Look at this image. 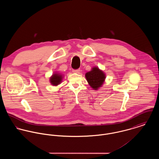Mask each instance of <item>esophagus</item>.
<instances>
[{
  "label": "esophagus",
  "mask_w": 159,
  "mask_h": 159,
  "mask_svg": "<svg viewBox=\"0 0 159 159\" xmlns=\"http://www.w3.org/2000/svg\"><path fill=\"white\" fill-rule=\"evenodd\" d=\"M72 71L73 72V73H78L80 71V69L79 68V69H76V70H72Z\"/></svg>",
  "instance_id": "obj_1"
}]
</instances>
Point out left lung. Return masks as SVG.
<instances>
[{"instance_id": "obj_1", "label": "left lung", "mask_w": 159, "mask_h": 159, "mask_svg": "<svg viewBox=\"0 0 159 159\" xmlns=\"http://www.w3.org/2000/svg\"><path fill=\"white\" fill-rule=\"evenodd\" d=\"M85 76L91 88L95 90H97L102 86L106 78L105 73L98 67H93L86 73Z\"/></svg>"}]
</instances>
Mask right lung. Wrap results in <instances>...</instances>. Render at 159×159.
<instances>
[{
    "instance_id": "right-lung-1",
    "label": "right lung",
    "mask_w": 159,
    "mask_h": 159,
    "mask_svg": "<svg viewBox=\"0 0 159 159\" xmlns=\"http://www.w3.org/2000/svg\"><path fill=\"white\" fill-rule=\"evenodd\" d=\"M62 80V75L59 73H54L50 78V83L52 85L57 86L61 83Z\"/></svg>"
}]
</instances>
